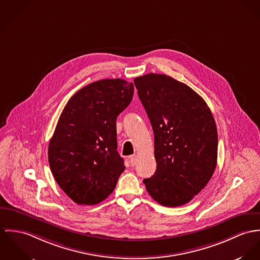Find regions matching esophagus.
Listing matches in <instances>:
<instances>
[{
	"mask_svg": "<svg viewBox=\"0 0 260 260\" xmlns=\"http://www.w3.org/2000/svg\"><path fill=\"white\" fill-rule=\"evenodd\" d=\"M137 161H138V155H137V154L131 155V157H129V162H131V165H132V167L136 166V165H137Z\"/></svg>",
	"mask_w": 260,
	"mask_h": 260,
	"instance_id": "esophagus-1",
	"label": "esophagus"
}]
</instances>
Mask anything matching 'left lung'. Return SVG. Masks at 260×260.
I'll return each mask as SVG.
<instances>
[{
	"mask_svg": "<svg viewBox=\"0 0 260 260\" xmlns=\"http://www.w3.org/2000/svg\"><path fill=\"white\" fill-rule=\"evenodd\" d=\"M154 134L156 171L144 179L149 196L175 207L190 202L210 180L217 160V129L206 103L172 77L135 79Z\"/></svg>",
	"mask_w": 260,
	"mask_h": 260,
	"instance_id": "left-lung-1",
	"label": "left lung"
}]
</instances>
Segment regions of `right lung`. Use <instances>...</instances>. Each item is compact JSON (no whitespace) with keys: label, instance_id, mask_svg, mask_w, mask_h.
I'll return each mask as SVG.
<instances>
[{"label":"right lung","instance_id":"obj_1","mask_svg":"<svg viewBox=\"0 0 260 260\" xmlns=\"http://www.w3.org/2000/svg\"><path fill=\"white\" fill-rule=\"evenodd\" d=\"M133 95V83L106 79L81 88L63 108L48 156L56 181L73 202L93 205L114 191L125 169L116 150V117Z\"/></svg>","mask_w":260,"mask_h":260}]
</instances>
